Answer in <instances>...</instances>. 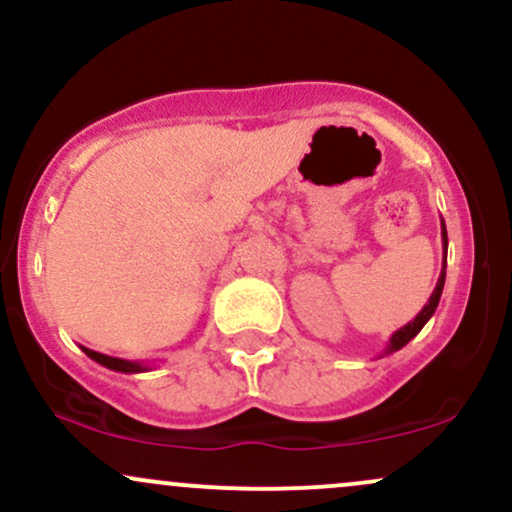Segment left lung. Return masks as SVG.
Instances as JSON below:
<instances>
[{
	"label": "left lung",
	"instance_id": "left-lung-1",
	"mask_svg": "<svg viewBox=\"0 0 512 512\" xmlns=\"http://www.w3.org/2000/svg\"><path fill=\"white\" fill-rule=\"evenodd\" d=\"M440 238H443V269H440L436 289H433L431 298H428V303L424 305V310H421V313L416 315L414 320L409 322V325H404L402 330H397L395 334H392L390 344H387V349H385V354H395V351L402 349V346H407L411 339L416 337V334L424 330V325L428 320H431L433 313H436V308L440 303V293H443V286H445V264H448V231H445V221L443 219H440Z\"/></svg>",
	"mask_w": 512,
	"mask_h": 512
}]
</instances>
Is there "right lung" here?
Masks as SVG:
<instances>
[{"label":"right lung","instance_id":"obj_1","mask_svg":"<svg viewBox=\"0 0 512 512\" xmlns=\"http://www.w3.org/2000/svg\"><path fill=\"white\" fill-rule=\"evenodd\" d=\"M81 351H84L88 358H93V361H96V363H101V366L110 368V370H117V373H144V370H151V366H146V363L125 361V358L105 356V354H98V351L86 349V346H81Z\"/></svg>","mask_w":512,"mask_h":512}]
</instances>
